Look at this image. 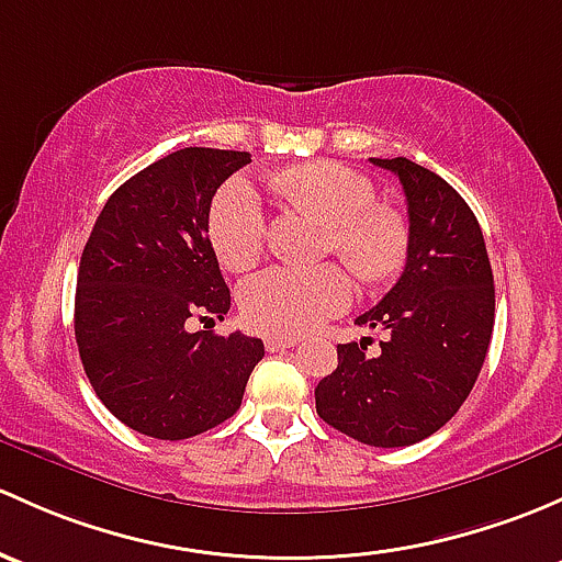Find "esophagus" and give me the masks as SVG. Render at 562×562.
<instances>
[{"label": "esophagus", "mask_w": 562, "mask_h": 562, "mask_svg": "<svg viewBox=\"0 0 562 562\" xmlns=\"http://www.w3.org/2000/svg\"><path fill=\"white\" fill-rule=\"evenodd\" d=\"M263 345L269 352H280V350H288V347H296L299 339L296 336H266Z\"/></svg>", "instance_id": "34e87169"}]
</instances>
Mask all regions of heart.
Segmentation results:
<instances>
[{"label": "heart", "mask_w": 562, "mask_h": 562, "mask_svg": "<svg viewBox=\"0 0 562 562\" xmlns=\"http://www.w3.org/2000/svg\"><path fill=\"white\" fill-rule=\"evenodd\" d=\"M274 191L296 210L326 223L323 250L336 252L363 282H385L406 261L409 232L398 212L374 204L369 177L336 161H310L282 169ZM269 236V212L258 188L234 177L210 206V241L232 271L258 263ZM356 285L345 266H271L250 277L239 291L245 321L263 334L299 336L323 326L352 304Z\"/></svg>", "instance_id": "b5f03b06"}]
</instances>
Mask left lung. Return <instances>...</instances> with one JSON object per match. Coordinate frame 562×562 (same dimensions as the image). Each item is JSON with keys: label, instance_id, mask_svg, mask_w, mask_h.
<instances>
[{"label": "left lung", "instance_id": "8db88e82", "mask_svg": "<svg viewBox=\"0 0 562 562\" xmlns=\"http://www.w3.org/2000/svg\"><path fill=\"white\" fill-rule=\"evenodd\" d=\"M401 180L409 210L404 274L358 317L382 328L376 358L339 345V366L315 387L317 415L371 447H409L450 423L480 376L495 323L487 247L471 206L409 158H371Z\"/></svg>", "mask_w": 562, "mask_h": 562}]
</instances>
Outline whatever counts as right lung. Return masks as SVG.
Returning a JSON list of instances; mask_svg holds the SVG:
<instances>
[{
  "mask_svg": "<svg viewBox=\"0 0 562 562\" xmlns=\"http://www.w3.org/2000/svg\"><path fill=\"white\" fill-rule=\"evenodd\" d=\"M250 153L182 147L123 182L80 258L75 339L88 382L132 430L191 439L234 415L263 341L191 334L232 306L210 241L217 188Z\"/></svg>",
  "mask_w": 562,
  "mask_h": 562,
  "instance_id": "obj_1",
  "label": "right lung"
}]
</instances>
